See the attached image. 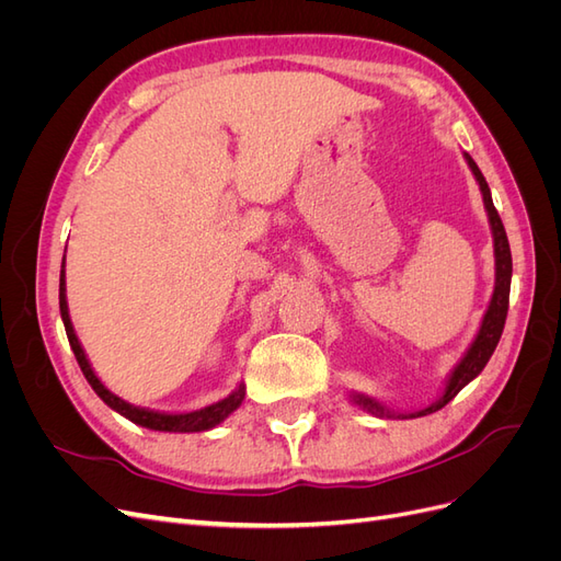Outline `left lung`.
<instances>
[{"mask_svg":"<svg viewBox=\"0 0 561 561\" xmlns=\"http://www.w3.org/2000/svg\"><path fill=\"white\" fill-rule=\"evenodd\" d=\"M463 159L470 165L474 180H478V184H480L484 210H486L489 227H491V236H494V260H496L494 295H491V301H489V307H486L484 318H482V325H480L478 334H474L472 344L463 353V358L458 360L456 367L451 369V375H449V379L445 383L443 396H439L433 404L423 407V410H416V412H393V410H388L386 404H381L379 400L369 398L365 393H351V402L353 404H358L360 410L375 414L379 419H416V416H426V414H433L437 410H443L447 402H451L458 396V390L466 388L484 369V365L489 363L491 353L496 351L499 339L503 334L505 316H507V301H511V278H513L511 243H507L503 222H501V217H499V210L494 208V201H491L489 184H486L482 171L478 168V163L472 161V157L466 154V151H463Z\"/></svg>","mask_w":561,"mask_h":561,"instance_id":"left-lung-1","label":"left lung"}]
</instances>
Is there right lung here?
Returning <instances> with one entry per match:
<instances>
[{
	"mask_svg": "<svg viewBox=\"0 0 561 561\" xmlns=\"http://www.w3.org/2000/svg\"><path fill=\"white\" fill-rule=\"evenodd\" d=\"M60 318L62 325L67 332V339H70V346L75 351V358L83 371V377L91 383V388L98 393V398L103 400L107 407H112L114 412H118L122 416H126L128 421L138 423L142 428L149 431H163V433H201V431H210L215 428L217 423H222L231 412H236L241 407L243 398H245V386L241 383L239 388L229 393L225 400H217L208 407H201V410L194 412H184V414H168V412H157V410H147V407H135L126 400H122L118 396H114L112 390L98 379V375L93 371L87 353H83V346L77 339V332L72 328L70 320V309H67V295H65V260H62V268H60Z\"/></svg>",
	"mask_w": 561,
	"mask_h": 561,
	"instance_id": "right-lung-1",
	"label": "right lung"
}]
</instances>
